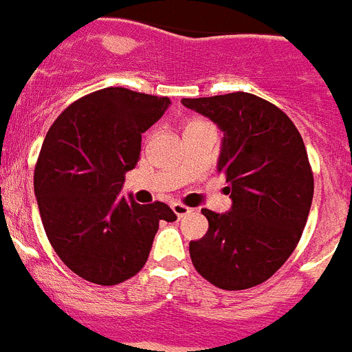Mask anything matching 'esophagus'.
Here are the masks:
<instances>
[{
  "mask_svg": "<svg viewBox=\"0 0 352 352\" xmlns=\"http://www.w3.org/2000/svg\"><path fill=\"white\" fill-rule=\"evenodd\" d=\"M171 210H173V213H175V215L179 217V219H181V217H184V215H188V213H190L191 208H188V206L181 204V202H173V206H171Z\"/></svg>",
  "mask_w": 352,
  "mask_h": 352,
  "instance_id": "34e87169",
  "label": "esophagus"
}]
</instances>
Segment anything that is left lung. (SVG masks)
<instances>
[{
  "mask_svg": "<svg viewBox=\"0 0 352 352\" xmlns=\"http://www.w3.org/2000/svg\"><path fill=\"white\" fill-rule=\"evenodd\" d=\"M224 131L217 170L231 210H202L208 233L190 242L195 270L217 287L250 289L295 251L313 202V171L302 135L284 111L253 94L182 99Z\"/></svg>",
  "mask_w": 352,
  "mask_h": 352,
  "instance_id": "8db88e82",
  "label": "left lung"
}]
</instances>
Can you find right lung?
Masks as SVG:
<instances>
[{
	"mask_svg": "<svg viewBox=\"0 0 352 352\" xmlns=\"http://www.w3.org/2000/svg\"><path fill=\"white\" fill-rule=\"evenodd\" d=\"M168 97L102 88L72 102L43 141L36 191L57 256L81 278L121 284L142 270L159 222L177 221L164 202L121 197L141 153V133L168 110Z\"/></svg>",
	"mask_w": 352,
	"mask_h": 352,
	"instance_id": "right-lung-1",
	"label": "right lung"
}]
</instances>
